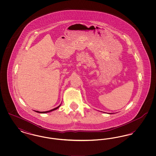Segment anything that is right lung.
Instances as JSON below:
<instances>
[{"label":"right lung","instance_id":"1","mask_svg":"<svg viewBox=\"0 0 156 156\" xmlns=\"http://www.w3.org/2000/svg\"><path fill=\"white\" fill-rule=\"evenodd\" d=\"M60 105H59L58 107H57V108H54V109H51V110H50V111H45V112H39V111H36V112H38V113H48V112H50L53 111H54V110H55V109H58V108H59V106H60Z\"/></svg>","mask_w":156,"mask_h":156}]
</instances>
